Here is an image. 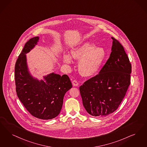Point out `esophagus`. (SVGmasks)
<instances>
[{
  "instance_id": "1",
  "label": "esophagus",
  "mask_w": 147,
  "mask_h": 147,
  "mask_svg": "<svg viewBox=\"0 0 147 147\" xmlns=\"http://www.w3.org/2000/svg\"><path fill=\"white\" fill-rule=\"evenodd\" d=\"M72 84H73V85L74 86H78L79 83H78V82H77V80H74L72 82Z\"/></svg>"
}]
</instances>
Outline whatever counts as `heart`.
Returning <instances> with one entry per match:
<instances>
[{
	"label": "heart",
	"instance_id": "1",
	"mask_svg": "<svg viewBox=\"0 0 147 147\" xmlns=\"http://www.w3.org/2000/svg\"><path fill=\"white\" fill-rule=\"evenodd\" d=\"M74 59H80L79 70L82 76H92L99 71L105 59V53L103 49L95 47L90 42H85L73 49L71 51ZM64 61L70 64L72 61L71 55H65Z\"/></svg>",
	"mask_w": 147,
	"mask_h": 147
}]
</instances>
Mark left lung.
<instances>
[{
    "instance_id": "1",
    "label": "left lung",
    "mask_w": 147,
    "mask_h": 147,
    "mask_svg": "<svg viewBox=\"0 0 147 147\" xmlns=\"http://www.w3.org/2000/svg\"><path fill=\"white\" fill-rule=\"evenodd\" d=\"M112 53L99 73L79 88L83 106L89 114L103 117L115 112L130 84L132 67L120 42L112 37Z\"/></svg>"
}]
</instances>
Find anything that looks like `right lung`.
<instances>
[{"mask_svg": "<svg viewBox=\"0 0 147 147\" xmlns=\"http://www.w3.org/2000/svg\"><path fill=\"white\" fill-rule=\"evenodd\" d=\"M38 36L30 39L15 63V79L18 97L26 109L34 117L43 120L56 117L63 105L65 94L72 88L69 76L51 73L44 81L33 78L28 71L26 53L36 44Z\"/></svg>", "mask_w": 147, "mask_h": 147, "instance_id": "right-lung-1", "label": "right lung"}]
</instances>
